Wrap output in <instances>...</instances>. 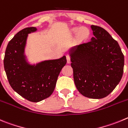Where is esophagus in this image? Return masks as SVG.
<instances>
[{"label":"esophagus","instance_id":"obj_1","mask_svg":"<svg viewBox=\"0 0 128 128\" xmlns=\"http://www.w3.org/2000/svg\"><path fill=\"white\" fill-rule=\"evenodd\" d=\"M66 58H67V62H68V63H70V61H71V56H70V55H67L66 56Z\"/></svg>","mask_w":128,"mask_h":128}]
</instances>
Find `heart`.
I'll return each instance as SVG.
<instances>
[{
	"label": "heart",
	"mask_w": 128,
	"mask_h": 128,
	"mask_svg": "<svg viewBox=\"0 0 128 128\" xmlns=\"http://www.w3.org/2000/svg\"><path fill=\"white\" fill-rule=\"evenodd\" d=\"M72 32L78 34V37L81 40H85L89 35V32L87 28H83L81 27H78V28H74L72 30Z\"/></svg>",
	"instance_id": "heart-1"
}]
</instances>
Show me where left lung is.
<instances>
[{"label": "left lung", "instance_id": "1", "mask_svg": "<svg viewBox=\"0 0 128 128\" xmlns=\"http://www.w3.org/2000/svg\"><path fill=\"white\" fill-rule=\"evenodd\" d=\"M94 36L70 50L77 89L92 99L106 97L120 82L124 57L117 41L102 27L91 25Z\"/></svg>", "mask_w": 128, "mask_h": 128}]
</instances>
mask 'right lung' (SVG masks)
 I'll use <instances>...</instances> for the list:
<instances>
[{
	"mask_svg": "<svg viewBox=\"0 0 128 128\" xmlns=\"http://www.w3.org/2000/svg\"><path fill=\"white\" fill-rule=\"evenodd\" d=\"M36 30L32 27L18 32L8 43L4 58V70L11 87L32 102H39L51 96L58 74L67 62L66 56L36 65L27 62L24 51L27 36Z\"/></svg>",
	"mask_w": 128,
	"mask_h": 128,
	"instance_id": "1",
	"label": "right lung"
}]
</instances>
